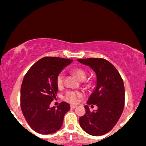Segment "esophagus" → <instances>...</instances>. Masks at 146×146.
I'll list each match as a JSON object with an SVG mask.
<instances>
[{
    "label": "esophagus",
    "instance_id": "obj_1",
    "mask_svg": "<svg viewBox=\"0 0 146 146\" xmlns=\"http://www.w3.org/2000/svg\"><path fill=\"white\" fill-rule=\"evenodd\" d=\"M76 105H73V104H72V105H70V107H71V109H75V108L76 107Z\"/></svg>",
    "mask_w": 146,
    "mask_h": 146
}]
</instances>
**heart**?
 <instances>
[{"label": "heart", "mask_w": 146, "mask_h": 146, "mask_svg": "<svg viewBox=\"0 0 146 146\" xmlns=\"http://www.w3.org/2000/svg\"><path fill=\"white\" fill-rule=\"evenodd\" d=\"M71 72L74 74L80 81H85L87 77V72L84 69L81 67H75L71 70ZM64 81H65V74L62 72H61L56 76V84L58 87L62 88L64 86ZM84 96L83 92L76 90H67L64 95V100L72 104H76L79 102V100Z\"/></svg>", "instance_id": "b5f03b06"}]
</instances>
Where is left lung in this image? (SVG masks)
I'll use <instances>...</instances> for the list:
<instances>
[{
  "mask_svg": "<svg viewBox=\"0 0 146 146\" xmlns=\"http://www.w3.org/2000/svg\"><path fill=\"white\" fill-rule=\"evenodd\" d=\"M89 65L97 75V86L87 102L95 104L98 110L90 111L84 106L85 115L79 117L81 127L92 136L106 134L116 125L125 106V87L123 80L115 67L104 58H90L78 59Z\"/></svg>",
  "mask_w": 146,
  "mask_h": 146,
  "instance_id": "1",
  "label": "left lung"
}]
</instances>
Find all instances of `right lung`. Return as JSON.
Listing matches in <instances>:
<instances>
[{
	"instance_id": "obj_1",
	"label": "right lung",
	"mask_w": 146,
	"mask_h": 146,
	"mask_svg": "<svg viewBox=\"0 0 146 146\" xmlns=\"http://www.w3.org/2000/svg\"><path fill=\"white\" fill-rule=\"evenodd\" d=\"M72 60L44 57L32 65L24 76L21 88V109L28 124L36 132L52 134L62 127L70 104L62 102L57 108H50L49 105L58 90L56 76Z\"/></svg>"
}]
</instances>
